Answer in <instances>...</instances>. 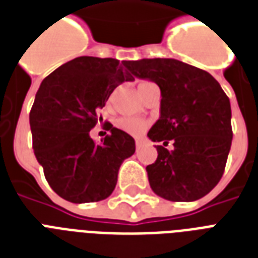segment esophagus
I'll list each match as a JSON object with an SVG mask.
<instances>
[{
	"instance_id": "esophagus-1",
	"label": "esophagus",
	"mask_w": 258,
	"mask_h": 258,
	"mask_svg": "<svg viewBox=\"0 0 258 258\" xmlns=\"http://www.w3.org/2000/svg\"><path fill=\"white\" fill-rule=\"evenodd\" d=\"M135 146H137V150H139L142 146H143V142H142L141 139H137V141H135Z\"/></svg>"
}]
</instances>
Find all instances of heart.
<instances>
[{
	"label": "heart",
	"mask_w": 258,
	"mask_h": 258,
	"mask_svg": "<svg viewBox=\"0 0 258 258\" xmlns=\"http://www.w3.org/2000/svg\"><path fill=\"white\" fill-rule=\"evenodd\" d=\"M149 84H153V83L142 82L139 84V88L149 86ZM116 125L117 128L130 134V135H141L146 130V127H147V123L145 120H142V119H137V117H120L116 121Z\"/></svg>",
	"instance_id": "b5f03b06"
}]
</instances>
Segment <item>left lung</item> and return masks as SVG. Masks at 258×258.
I'll use <instances>...</instances> for the list:
<instances>
[{
  "label": "left lung",
  "mask_w": 258,
  "mask_h": 258,
  "mask_svg": "<svg viewBox=\"0 0 258 258\" xmlns=\"http://www.w3.org/2000/svg\"><path fill=\"white\" fill-rule=\"evenodd\" d=\"M124 67L161 88V116L147 137L174 146H158L157 161L146 167L153 191L174 202L200 200L220 182L230 151L229 97L209 72L179 60L142 58Z\"/></svg>",
  "instance_id": "8db88e82"
}]
</instances>
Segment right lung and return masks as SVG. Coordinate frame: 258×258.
Wrapping results in <instances>:
<instances>
[{"label": "right lung", "instance_id": "right-lung-1", "mask_svg": "<svg viewBox=\"0 0 258 258\" xmlns=\"http://www.w3.org/2000/svg\"><path fill=\"white\" fill-rule=\"evenodd\" d=\"M131 80L119 60L91 56L74 58L42 80L29 113L33 150L49 186L64 200L86 204L112 194L135 141L108 124L111 135L97 145L89 131L113 89Z\"/></svg>", "mask_w": 258, "mask_h": 258}]
</instances>
